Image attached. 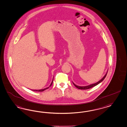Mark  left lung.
I'll use <instances>...</instances> for the list:
<instances>
[{
  "label": "left lung",
  "mask_w": 127,
  "mask_h": 127,
  "mask_svg": "<svg viewBox=\"0 0 127 127\" xmlns=\"http://www.w3.org/2000/svg\"><path fill=\"white\" fill-rule=\"evenodd\" d=\"M107 72H107L106 73V74L104 75V76L103 77L102 79H101L100 80H99L98 82H97V83H95V84H92V85H89V86H76V85H75L73 83V85L75 86L76 87H77L78 89H81V90H86V89H89L90 88H92L93 87H94V86H96V85H97L98 84H99L102 81H103V79H105V78L106 77V76L107 75Z\"/></svg>",
  "instance_id": "obj_1"
}]
</instances>
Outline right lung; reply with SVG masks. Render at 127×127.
Here are the masks:
<instances>
[{"instance_id": "1", "label": "right lung", "mask_w": 127, "mask_h": 127, "mask_svg": "<svg viewBox=\"0 0 127 127\" xmlns=\"http://www.w3.org/2000/svg\"><path fill=\"white\" fill-rule=\"evenodd\" d=\"M53 80H52V81L51 84H50V85L49 86V87H47V88H44V89H41V90H32V91H35V92H43V91H45V90L47 89H48V88H49V87H50L51 86H52V83H53Z\"/></svg>"}]
</instances>
